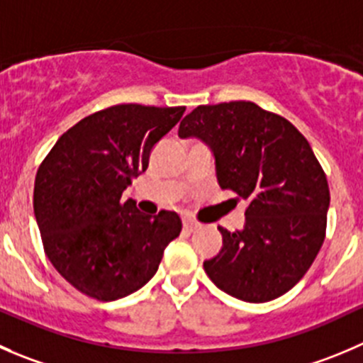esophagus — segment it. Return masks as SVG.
Returning <instances> with one entry per match:
<instances>
[{"mask_svg":"<svg viewBox=\"0 0 363 363\" xmlns=\"http://www.w3.org/2000/svg\"><path fill=\"white\" fill-rule=\"evenodd\" d=\"M184 228L188 232H195V230H199V228H200V223H199V221L191 220V218H186V220H184Z\"/></svg>","mask_w":363,"mask_h":363,"instance_id":"1","label":"esophagus"}]
</instances>
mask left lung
<instances>
[{
	"mask_svg": "<svg viewBox=\"0 0 363 363\" xmlns=\"http://www.w3.org/2000/svg\"><path fill=\"white\" fill-rule=\"evenodd\" d=\"M179 136L206 143L220 188L248 200L241 230L218 227L223 246L203 260L207 277L248 303L293 289L321 250L330 207L328 181L307 138L250 101L195 108Z\"/></svg>",
	"mask_w": 363,
	"mask_h": 363,
	"instance_id": "obj_1",
	"label": "left lung"
}]
</instances>
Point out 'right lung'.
<instances>
[{
	"label": "right lung",
	"mask_w": 363,
	"mask_h": 363,
	"mask_svg": "<svg viewBox=\"0 0 363 363\" xmlns=\"http://www.w3.org/2000/svg\"><path fill=\"white\" fill-rule=\"evenodd\" d=\"M184 110L118 104L88 115L38 167L33 211L45 255L86 296L113 301L138 291L181 234L177 213L143 214L122 193Z\"/></svg>",
	"instance_id": "obj_1"
}]
</instances>
